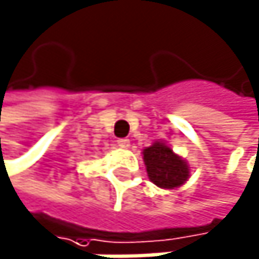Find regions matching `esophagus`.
<instances>
[{"label":"esophagus","instance_id":"esophagus-1","mask_svg":"<svg viewBox=\"0 0 259 259\" xmlns=\"http://www.w3.org/2000/svg\"><path fill=\"white\" fill-rule=\"evenodd\" d=\"M116 144L119 147H128V146H131V141H128L127 138H119V140H116Z\"/></svg>","mask_w":259,"mask_h":259}]
</instances>
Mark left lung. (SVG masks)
<instances>
[{"mask_svg":"<svg viewBox=\"0 0 259 259\" xmlns=\"http://www.w3.org/2000/svg\"><path fill=\"white\" fill-rule=\"evenodd\" d=\"M144 162L147 175L153 184L162 189H174L181 186L189 178V165L184 159L162 143H155L144 149Z\"/></svg>","mask_w":259,"mask_h":259,"instance_id":"8db88e82","label":"left lung"}]
</instances>
